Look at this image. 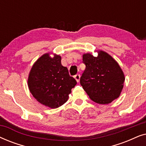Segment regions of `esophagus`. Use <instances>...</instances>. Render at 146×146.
Segmentation results:
<instances>
[{"label":"esophagus","instance_id":"esophagus-1","mask_svg":"<svg viewBox=\"0 0 146 146\" xmlns=\"http://www.w3.org/2000/svg\"><path fill=\"white\" fill-rule=\"evenodd\" d=\"M74 78L76 79V80L77 81V82H79L80 79V74L75 75L74 76Z\"/></svg>","mask_w":146,"mask_h":146}]
</instances>
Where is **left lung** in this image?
Masks as SVG:
<instances>
[{"label": "left lung", "mask_w": 146, "mask_h": 146, "mask_svg": "<svg viewBox=\"0 0 146 146\" xmlns=\"http://www.w3.org/2000/svg\"><path fill=\"white\" fill-rule=\"evenodd\" d=\"M86 69L80 84L90 98L100 104H108L120 96L125 76L118 63L109 54L98 51L96 57L84 54Z\"/></svg>", "instance_id": "8db88e82"}]
</instances>
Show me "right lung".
Instances as JSON below:
<instances>
[{
  "label": "right lung",
  "mask_w": 146,
  "mask_h": 146,
  "mask_svg": "<svg viewBox=\"0 0 146 146\" xmlns=\"http://www.w3.org/2000/svg\"><path fill=\"white\" fill-rule=\"evenodd\" d=\"M50 53L41 56L31 68L28 86L34 98L42 104L57 108L66 103L77 82L61 64V56Z\"/></svg>",
  "instance_id": "1"
}]
</instances>
